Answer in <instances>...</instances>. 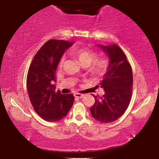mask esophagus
<instances>
[{
    "instance_id": "1",
    "label": "esophagus",
    "mask_w": 159,
    "mask_h": 159,
    "mask_svg": "<svg viewBox=\"0 0 159 159\" xmlns=\"http://www.w3.org/2000/svg\"><path fill=\"white\" fill-rule=\"evenodd\" d=\"M74 97L76 98H83L84 94H81V93H74Z\"/></svg>"
}]
</instances>
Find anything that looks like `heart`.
Masks as SVG:
<instances>
[{
  "instance_id": "obj_1",
  "label": "heart",
  "mask_w": 159,
  "mask_h": 159,
  "mask_svg": "<svg viewBox=\"0 0 159 159\" xmlns=\"http://www.w3.org/2000/svg\"><path fill=\"white\" fill-rule=\"evenodd\" d=\"M72 53L82 66L90 65V71L93 76H100L106 72L108 67V60L105 57L96 58L97 54L93 51L82 48L74 50ZM62 62V60L60 61V65Z\"/></svg>"
}]
</instances>
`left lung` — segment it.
Masks as SVG:
<instances>
[{
    "label": "left lung",
    "mask_w": 159,
    "mask_h": 159,
    "mask_svg": "<svg viewBox=\"0 0 159 159\" xmlns=\"http://www.w3.org/2000/svg\"><path fill=\"white\" fill-rule=\"evenodd\" d=\"M109 59L106 73L98 88L104 89L102 97L94 96L95 103L90 108L92 116L102 123L117 120L130 104L133 89V73L130 63L116 44H97Z\"/></svg>",
    "instance_id": "1"
}]
</instances>
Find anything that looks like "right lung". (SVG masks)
<instances>
[{
	"instance_id": "right-lung-1",
	"label": "right lung",
	"mask_w": 159,
	"mask_h": 159,
	"mask_svg": "<svg viewBox=\"0 0 159 159\" xmlns=\"http://www.w3.org/2000/svg\"><path fill=\"white\" fill-rule=\"evenodd\" d=\"M73 42L49 40L37 52L29 66L26 86L29 97L36 113L47 121H57L64 118L73 105L71 93L55 91L56 70L60 59Z\"/></svg>"
}]
</instances>
